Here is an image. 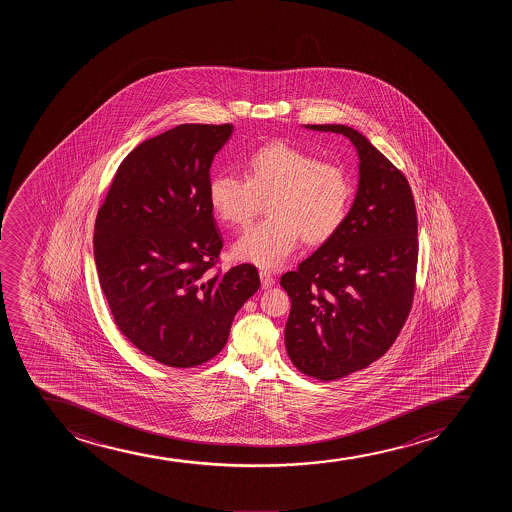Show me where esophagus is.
<instances>
[{
    "label": "esophagus",
    "mask_w": 512,
    "mask_h": 512,
    "mask_svg": "<svg viewBox=\"0 0 512 512\" xmlns=\"http://www.w3.org/2000/svg\"><path fill=\"white\" fill-rule=\"evenodd\" d=\"M259 278H261V288L273 287V283H275V278H273L270 271H259Z\"/></svg>",
    "instance_id": "34e87169"
}]
</instances>
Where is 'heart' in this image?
Returning <instances> with one entry per match:
<instances>
[{
    "label": "heart",
    "instance_id": "1",
    "mask_svg": "<svg viewBox=\"0 0 512 512\" xmlns=\"http://www.w3.org/2000/svg\"><path fill=\"white\" fill-rule=\"evenodd\" d=\"M208 203L225 224L247 227L268 200L270 218L232 247L235 258L277 268L300 237L309 246L328 242L345 224L353 200L352 177L341 165L277 141L251 153L244 179L218 174L208 183Z\"/></svg>",
    "mask_w": 512,
    "mask_h": 512
}]
</instances>
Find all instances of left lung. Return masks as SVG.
<instances>
[{
  "label": "left lung",
  "mask_w": 512,
  "mask_h": 512,
  "mask_svg": "<svg viewBox=\"0 0 512 512\" xmlns=\"http://www.w3.org/2000/svg\"><path fill=\"white\" fill-rule=\"evenodd\" d=\"M304 128L347 136L359 157L345 224L280 280L292 300L288 357L306 376L333 381L371 365L400 335L415 288L417 210L406 177L362 133L345 124Z\"/></svg>",
  "instance_id": "left-lung-1"
}]
</instances>
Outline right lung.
<instances>
[{"instance_id": "add662e5", "label": "right lung", "mask_w": 512, "mask_h": 512, "mask_svg": "<svg viewBox=\"0 0 512 512\" xmlns=\"http://www.w3.org/2000/svg\"><path fill=\"white\" fill-rule=\"evenodd\" d=\"M232 133V124H179L143 141L119 165L95 220V266L112 318L169 367L215 357L259 288L254 266L210 271L224 242L206 191Z\"/></svg>"}]
</instances>
